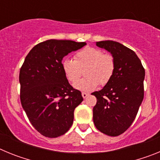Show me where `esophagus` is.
I'll use <instances>...</instances> for the list:
<instances>
[{
    "label": "esophagus",
    "mask_w": 160,
    "mask_h": 160,
    "mask_svg": "<svg viewBox=\"0 0 160 160\" xmlns=\"http://www.w3.org/2000/svg\"><path fill=\"white\" fill-rule=\"evenodd\" d=\"M88 95H89V94H87V93H85V92L82 93V96L83 98H87Z\"/></svg>",
    "instance_id": "34e87169"
}]
</instances>
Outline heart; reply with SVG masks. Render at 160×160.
Masks as SVG:
<instances>
[{"label":"heart","mask_w":160,"mask_h":160,"mask_svg":"<svg viewBox=\"0 0 160 160\" xmlns=\"http://www.w3.org/2000/svg\"><path fill=\"white\" fill-rule=\"evenodd\" d=\"M85 68L86 77L73 85L74 88L82 91H91L98 84L106 85L110 82L114 72V61L110 54H105L101 49L86 47L74 55V60L65 58L62 62V69L66 78L73 83Z\"/></svg>","instance_id":"b5f03b06"}]
</instances>
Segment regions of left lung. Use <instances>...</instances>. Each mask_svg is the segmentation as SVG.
I'll return each mask as SVG.
<instances>
[{"instance_id":"1","label":"left lung","mask_w":160,"mask_h":160,"mask_svg":"<svg viewBox=\"0 0 160 160\" xmlns=\"http://www.w3.org/2000/svg\"><path fill=\"white\" fill-rule=\"evenodd\" d=\"M98 47L111 53L114 72L108 83L92 93L97 98L93 108L96 128L109 136H118L135 120L143 99L145 70L135 52L114 41L96 42Z\"/></svg>"}]
</instances>
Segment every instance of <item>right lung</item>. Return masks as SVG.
Segmentation results:
<instances>
[{"label": "right lung", "instance_id": "right-lung-1", "mask_svg": "<svg viewBox=\"0 0 160 160\" xmlns=\"http://www.w3.org/2000/svg\"><path fill=\"white\" fill-rule=\"evenodd\" d=\"M86 42L50 39L31 49L20 70L21 102L33 128L44 136L57 138L71 128L74 109L83 101L62 69L70 52Z\"/></svg>", "mask_w": 160, "mask_h": 160}]
</instances>
